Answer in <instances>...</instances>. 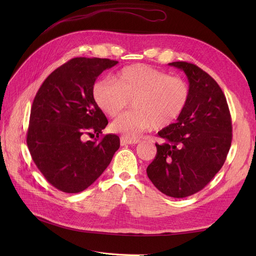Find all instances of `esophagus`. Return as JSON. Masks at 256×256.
<instances>
[{
	"label": "esophagus",
	"instance_id": "esophagus-1",
	"mask_svg": "<svg viewBox=\"0 0 256 256\" xmlns=\"http://www.w3.org/2000/svg\"><path fill=\"white\" fill-rule=\"evenodd\" d=\"M140 140L139 139H135V138H128L122 136L120 138V143L121 145H126V144H137L139 143Z\"/></svg>",
	"mask_w": 256,
	"mask_h": 256
}]
</instances>
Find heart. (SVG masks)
<instances>
[{"label": "heart", "instance_id": "heart-1", "mask_svg": "<svg viewBox=\"0 0 256 256\" xmlns=\"http://www.w3.org/2000/svg\"><path fill=\"white\" fill-rule=\"evenodd\" d=\"M93 98L109 117H116L132 100V111L121 115L110 126L114 132L128 138L144 130L164 128L180 117L190 100V88L184 80L145 64H134L121 70L115 80L102 78L92 88Z\"/></svg>", "mask_w": 256, "mask_h": 256}]
</instances>
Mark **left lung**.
Listing matches in <instances>:
<instances>
[{
  "mask_svg": "<svg viewBox=\"0 0 256 256\" xmlns=\"http://www.w3.org/2000/svg\"><path fill=\"white\" fill-rule=\"evenodd\" d=\"M189 80L190 100L176 124L160 130L156 158L146 169L158 190L173 198L191 196L222 168L232 139V118L220 86L198 66L172 62Z\"/></svg>",
  "mask_w": 256,
  "mask_h": 256,
  "instance_id": "left-lung-1",
  "label": "left lung"
}]
</instances>
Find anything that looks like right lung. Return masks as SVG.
<instances>
[{
	"label": "right lung",
	"instance_id": "1",
	"mask_svg": "<svg viewBox=\"0 0 256 256\" xmlns=\"http://www.w3.org/2000/svg\"><path fill=\"white\" fill-rule=\"evenodd\" d=\"M118 61L74 58L54 70L34 98L26 144L46 180L65 193H80L96 182L119 148V137H96L108 119L93 98L98 76Z\"/></svg>",
	"mask_w": 256,
	"mask_h": 256
}]
</instances>
